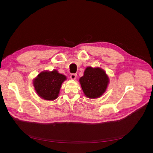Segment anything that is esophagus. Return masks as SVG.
Segmentation results:
<instances>
[{
    "label": "esophagus",
    "mask_w": 153,
    "mask_h": 153,
    "mask_svg": "<svg viewBox=\"0 0 153 153\" xmlns=\"http://www.w3.org/2000/svg\"><path fill=\"white\" fill-rule=\"evenodd\" d=\"M76 77H77V74H71V76H70V78H71V79H73V80L76 79Z\"/></svg>",
    "instance_id": "34e87169"
}]
</instances>
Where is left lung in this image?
Instances as JSON below:
<instances>
[{"label":"left lung","instance_id":"1","mask_svg":"<svg viewBox=\"0 0 153 153\" xmlns=\"http://www.w3.org/2000/svg\"><path fill=\"white\" fill-rule=\"evenodd\" d=\"M79 82L85 95L90 99H96L105 92L109 78L102 68L88 67L85 69Z\"/></svg>","mask_w":153,"mask_h":153}]
</instances>
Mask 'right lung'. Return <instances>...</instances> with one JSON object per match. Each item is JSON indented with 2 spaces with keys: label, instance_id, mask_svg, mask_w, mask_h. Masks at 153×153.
<instances>
[{
  "label": "right lung",
  "instance_id": "1",
  "mask_svg": "<svg viewBox=\"0 0 153 153\" xmlns=\"http://www.w3.org/2000/svg\"><path fill=\"white\" fill-rule=\"evenodd\" d=\"M67 79L66 76L56 70L41 72L33 80L36 93L42 99L54 100L58 97L61 85Z\"/></svg>",
  "mask_w": 153,
  "mask_h": 153
}]
</instances>
